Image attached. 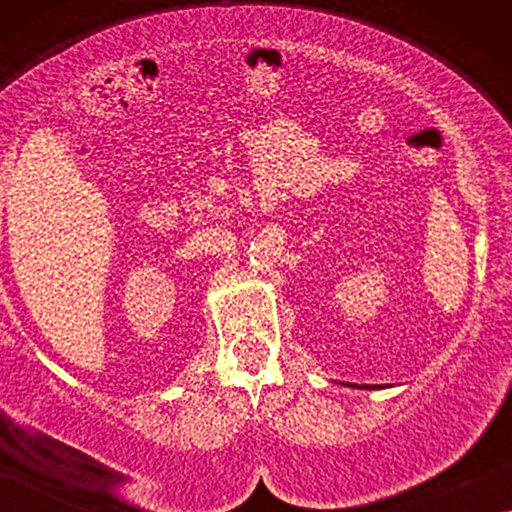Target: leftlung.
I'll list each match as a JSON object with an SVG mask.
<instances>
[{"mask_svg": "<svg viewBox=\"0 0 512 512\" xmlns=\"http://www.w3.org/2000/svg\"><path fill=\"white\" fill-rule=\"evenodd\" d=\"M342 387H352V389H384V387H377V384H352V382H340Z\"/></svg>", "mask_w": 512, "mask_h": 512, "instance_id": "obj_1", "label": "left lung"}]
</instances>
